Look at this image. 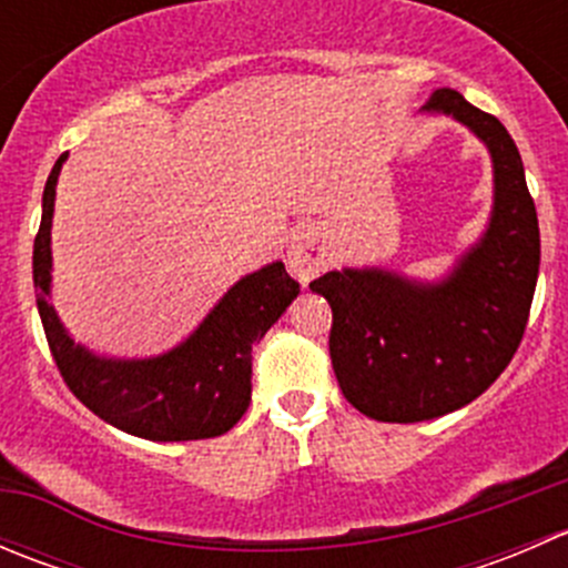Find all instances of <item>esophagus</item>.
Instances as JSON below:
<instances>
[{
  "label": "esophagus",
  "mask_w": 568,
  "mask_h": 568,
  "mask_svg": "<svg viewBox=\"0 0 568 568\" xmlns=\"http://www.w3.org/2000/svg\"><path fill=\"white\" fill-rule=\"evenodd\" d=\"M288 266L300 280L316 277L321 268L326 266V247L324 239L311 225L296 227L288 244Z\"/></svg>",
  "instance_id": "34e87169"
}]
</instances>
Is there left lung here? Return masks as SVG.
<instances>
[{
  "instance_id": "1",
  "label": "left lung",
  "mask_w": 568,
  "mask_h": 568,
  "mask_svg": "<svg viewBox=\"0 0 568 568\" xmlns=\"http://www.w3.org/2000/svg\"><path fill=\"white\" fill-rule=\"evenodd\" d=\"M426 109L454 114L489 145L495 214L486 236L443 285L376 268L311 283L332 307L337 385L382 423L432 420L489 390L523 343L541 261L536 203L506 125L450 88L434 90Z\"/></svg>"
}]
</instances>
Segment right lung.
Segmentation results:
<instances>
[{
    "label": "right lung",
    "mask_w": 568,
    "mask_h": 568,
    "mask_svg": "<svg viewBox=\"0 0 568 568\" xmlns=\"http://www.w3.org/2000/svg\"><path fill=\"white\" fill-rule=\"evenodd\" d=\"M65 153L51 168L43 189V216L32 250L38 313L51 357L68 390L109 426L134 437L181 443L231 432L250 406L252 346L283 316L300 283L283 263L239 280L186 343L156 359H101L73 346L45 302L51 268L54 186Z\"/></svg>",
    "instance_id": "1"
}]
</instances>
